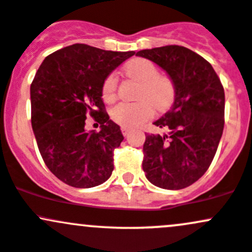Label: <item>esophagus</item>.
<instances>
[{
  "label": "esophagus",
  "mask_w": 252,
  "mask_h": 252,
  "mask_svg": "<svg viewBox=\"0 0 252 252\" xmlns=\"http://www.w3.org/2000/svg\"><path fill=\"white\" fill-rule=\"evenodd\" d=\"M121 132H123V134L124 136H128V133H129V129L127 128V127H121Z\"/></svg>",
  "instance_id": "1"
}]
</instances>
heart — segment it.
<instances>
[{"label": "heart", "instance_id": "b5f03b06", "mask_svg": "<svg viewBox=\"0 0 252 252\" xmlns=\"http://www.w3.org/2000/svg\"><path fill=\"white\" fill-rule=\"evenodd\" d=\"M125 72L128 77L142 83L136 103L120 102L110 109V118L118 125L133 128L140 126L154 116V106L158 109H167L174 101V84L166 75L158 73L155 63L147 59H134L126 64ZM118 78L110 73L102 84V98L105 102L112 101L116 94Z\"/></svg>", "mask_w": 252, "mask_h": 252}]
</instances>
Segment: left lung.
Here are the masks:
<instances>
[{"label": "left lung", "mask_w": 252, "mask_h": 252, "mask_svg": "<svg viewBox=\"0 0 252 252\" xmlns=\"http://www.w3.org/2000/svg\"><path fill=\"white\" fill-rule=\"evenodd\" d=\"M169 75L175 96L172 108L154 125L168 134H148L143 170L155 186L180 190L192 185L212 163L224 125V91L212 64L180 45L140 50Z\"/></svg>", "instance_id": "obj_1"}]
</instances>
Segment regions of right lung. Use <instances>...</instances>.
<instances>
[{
    "instance_id": "add662e5",
    "label": "right lung",
    "mask_w": 252,
    "mask_h": 252,
    "mask_svg": "<svg viewBox=\"0 0 252 252\" xmlns=\"http://www.w3.org/2000/svg\"><path fill=\"white\" fill-rule=\"evenodd\" d=\"M134 51L73 44L44 59L31 84V123L50 172L73 188L98 186L112 175L124 136L104 112L102 84ZM93 116L100 131H86Z\"/></svg>"
}]
</instances>
